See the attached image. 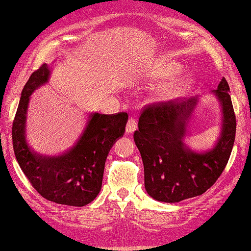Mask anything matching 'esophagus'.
I'll list each match as a JSON object with an SVG mask.
<instances>
[{
  "label": "esophagus",
  "instance_id": "1",
  "mask_svg": "<svg viewBox=\"0 0 251 251\" xmlns=\"http://www.w3.org/2000/svg\"><path fill=\"white\" fill-rule=\"evenodd\" d=\"M137 129V121L135 119H129L126 126V133H132Z\"/></svg>",
  "mask_w": 251,
  "mask_h": 251
}]
</instances>
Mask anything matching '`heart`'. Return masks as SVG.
Listing matches in <instances>:
<instances>
[{"label": "heart", "mask_w": 251, "mask_h": 251, "mask_svg": "<svg viewBox=\"0 0 251 251\" xmlns=\"http://www.w3.org/2000/svg\"><path fill=\"white\" fill-rule=\"evenodd\" d=\"M178 72V67L176 65L173 64H167L164 65L162 68H160L159 71H156L155 77H170L175 75ZM188 85V78L186 77H180L176 78V80L169 82V83L162 85L157 89L155 92V97L157 100L161 101H167L171 100V99L177 98L178 96H180L185 91V89Z\"/></svg>", "instance_id": "obj_1"}]
</instances>
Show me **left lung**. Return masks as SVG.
Here are the masks:
<instances>
[{
    "mask_svg": "<svg viewBox=\"0 0 251 251\" xmlns=\"http://www.w3.org/2000/svg\"><path fill=\"white\" fill-rule=\"evenodd\" d=\"M225 77L214 94L221 101L222 132L215 147L204 153L187 149L183 143L187 120L198 98L151 104L139 116L133 139L144 163L145 188L157 201L179 202L203 194L216 183L231 155L236 120Z\"/></svg>",
    "mask_w": 251,
    "mask_h": 251,
    "instance_id": "left-lung-1",
    "label": "left lung"
}]
</instances>
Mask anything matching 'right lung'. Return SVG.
<instances>
[{
	"label": "right lung",
	"mask_w": 251,
	"mask_h": 251,
	"mask_svg": "<svg viewBox=\"0 0 251 251\" xmlns=\"http://www.w3.org/2000/svg\"><path fill=\"white\" fill-rule=\"evenodd\" d=\"M49 76L48 65H41L23 89L12 123L13 151L23 173L37 193L56 203L83 207L100 192L106 159L115 140L125 133L128 114L92 113L70 151L58 156L36 154L26 142V114L30 95L47 83Z\"/></svg>",
	"instance_id": "add662e5"
}]
</instances>
